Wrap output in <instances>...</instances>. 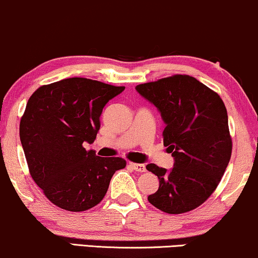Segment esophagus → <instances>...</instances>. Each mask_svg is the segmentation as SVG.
<instances>
[{
  "instance_id": "1",
  "label": "esophagus",
  "mask_w": 258,
  "mask_h": 258,
  "mask_svg": "<svg viewBox=\"0 0 258 258\" xmlns=\"http://www.w3.org/2000/svg\"><path fill=\"white\" fill-rule=\"evenodd\" d=\"M128 165L131 167L132 169H135L136 171H139V172H144L146 170L145 165L144 164H140V163H128Z\"/></svg>"
}]
</instances>
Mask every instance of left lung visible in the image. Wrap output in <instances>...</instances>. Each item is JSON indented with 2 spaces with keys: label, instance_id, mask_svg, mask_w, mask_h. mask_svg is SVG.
Masks as SVG:
<instances>
[{
  "label": "left lung",
  "instance_id": "left-lung-1",
  "mask_svg": "<svg viewBox=\"0 0 258 258\" xmlns=\"http://www.w3.org/2000/svg\"><path fill=\"white\" fill-rule=\"evenodd\" d=\"M136 90L161 113L163 143L174 157L170 170L146 165L159 180L148 200L169 214L194 210L216 190L230 162L226 107L217 93L188 75L139 84Z\"/></svg>",
  "mask_w": 258,
  "mask_h": 258
}]
</instances>
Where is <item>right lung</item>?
<instances>
[{"mask_svg":"<svg viewBox=\"0 0 258 258\" xmlns=\"http://www.w3.org/2000/svg\"><path fill=\"white\" fill-rule=\"evenodd\" d=\"M125 87L82 77L38 88L20 121V140L29 172L52 204L70 212L96 206L114 172L126 167L120 157L87 151L100 130L103 107Z\"/></svg>","mask_w":258,"mask_h":258,"instance_id":"1","label":"right lung"}]
</instances>
